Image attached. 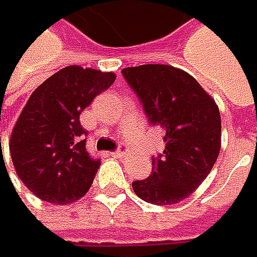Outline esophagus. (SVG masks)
<instances>
[{"label":"esophagus","mask_w":257,"mask_h":257,"mask_svg":"<svg viewBox=\"0 0 257 257\" xmlns=\"http://www.w3.org/2000/svg\"><path fill=\"white\" fill-rule=\"evenodd\" d=\"M124 153H126V148L120 145V146L117 148V150L112 153V156H114V157H121V156H124Z\"/></svg>","instance_id":"1"}]
</instances>
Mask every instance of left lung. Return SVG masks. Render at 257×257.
I'll use <instances>...</instances> for the list:
<instances>
[{
    "mask_svg": "<svg viewBox=\"0 0 257 257\" xmlns=\"http://www.w3.org/2000/svg\"><path fill=\"white\" fill-rule=\"evenodd\" d=\"M126 83L140 100L146 118L165 131L163 154L153 171L134 180V193L148 203L173 205L188 197L210 174L220 151V114L203 87L166 64L124 67Z\"/></svg>",
    "mask_w": 257,
    "mask_h": 257,
    "instance_id": "8db88e82",
    "label": "left lung"
}]
</instances>
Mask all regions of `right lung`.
<instances>
[{"label":"right lung","mask_w":257,"mask_h":257,"mask_svg":"<svg viewBox=\"0 0 257 257\" xmlns=\"http://www.w3.org/2000/svg\"><path fill=\"white\" fill-rule=\"evenodd\" d=\"M114 81L112 72L67 66L29 97L9 146L18 177L41 200L64 205L89 191L100 159L86 150L80 114Z\"/></svg>","instance_id":"1"}]
</instances>
